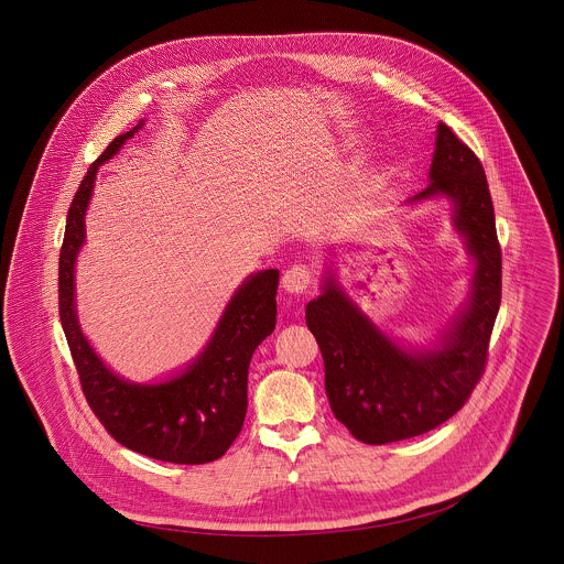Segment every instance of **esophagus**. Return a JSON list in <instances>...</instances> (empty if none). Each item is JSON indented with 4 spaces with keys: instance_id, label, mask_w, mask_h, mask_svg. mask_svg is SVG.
Segmentation results:
<instances>
[{
    "instance_id": "obj_1",
    "label": "esophagus",
    "mask_w": 564,
    "mask_h": 564,
    "mask_svg": "<svg viewBox=\"0 0 564 564\" xmlns=\"http://www.w3.org/2000/svg\"><path fill=\"white\" fill-rule=\"evenodd\" d=\"M315 282V271L308 267V264H291L284 275H282V286L286 293H293V295H302L311 289V284Z\"/></svg>"
}]
</instances>
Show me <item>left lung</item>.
Wrapping results in <instances>:
<instances>
[{
    "instance_id": "8db88e82",
    "label": "left lung",
    "mask_w": 564,
    "mask_h": 564,
    "mask_svg": "<svg viewBox=\"0 0 564 564\" xmlns=\"http://www.w3.org/2000/svg\"><path fill=\"white\" fill-rule=\"evenodd\" d=\"M432 195L454 199L456 228L478 262L467 311L438 349L403 351L334 282L306 306L308 329L322 349L329 408L367 445L438 427L469 402L486 369L501 304V247L482 162L445 123L438 126L430 184L414 199Z\"/></svg>"
}]
</instances>
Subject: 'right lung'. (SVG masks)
I'll return each mask as SVG.
<instances>
[{
  "label": "right lung",
  "instance_id": "obj_1",
  "mask_svg": "<svg viewBox=\"0 0 564 564\" xmlns=\"http://www.w3.org/2000/svg\"><path fill=\"white\" fill-rule=\"evenodd\" d=\"M139 126L112 139L88 166L69 206L58 260L61 323L78 369L82 393L117 443L162 463L204 465L221 458L241 432L249 360L275 327L278 271H260L242 284L210 345L180 378L152 387L130 384L101 365L76 319L74 262L84 241V210L97 166L112 159Z\"/></svg>",
  "mask_w": 564,
  "mask_h": 564
}]
</instances>
